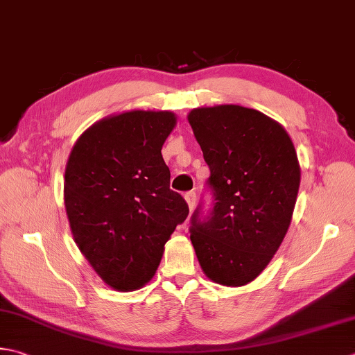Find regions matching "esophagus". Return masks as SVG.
I'll return each instance as SVG.
<instances>
[{"instance_id":"obj_1","label":"esophagus","mask_w":355,"mask_h":355,"mask_svg":"<svg viewBox=\"0 0 355 355\" xmlns=\"http://www.w3.org/2000/svg\"><path fill=\"white\" fill-rule=\"evenodd\" d=\"M184 198H186V201H187V206H189V209L192 211L193 207H196L197 193L193 192V191H189V192H186V193H184Z\"/></svg>"}]
</instances>
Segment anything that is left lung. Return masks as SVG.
<instances>
[{"label":"left lung","instance_id":"1","mask_svg":"<svg viewBox=\"0 0 355 355\" xmlns=\"http://www.w3.org/2000/svg\"><path fill=\"white\" fill-rule=\"evenodd\" d=\"M211 175L191 217L201 269L226 286L252 282L280 248L293 217L300 166L279 123L235 104L193 109L187 116Z\"/></svg>","mask_w":355,"mask_h":355}]
</instances>
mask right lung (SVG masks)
Masks as SVG:
<instances>
[{
    "label": "right lung",
    "mask_w": 355,
    "mask_h": 355,
    "mask_svg": "<svg viewBox=\"0 0 355 355\" xmlns=\"http://www.w3.org/2000/svg\"><path fill=\"white\" fill-rule=\"evenodd\" d=\"M166 110H130L83 134L69 157L64 205L76 246L116 291L154 277L189 206L169 187L162 148L175 126Z\"/></svg>",
    "instance_id": "obj_1"
}]
</instances>
